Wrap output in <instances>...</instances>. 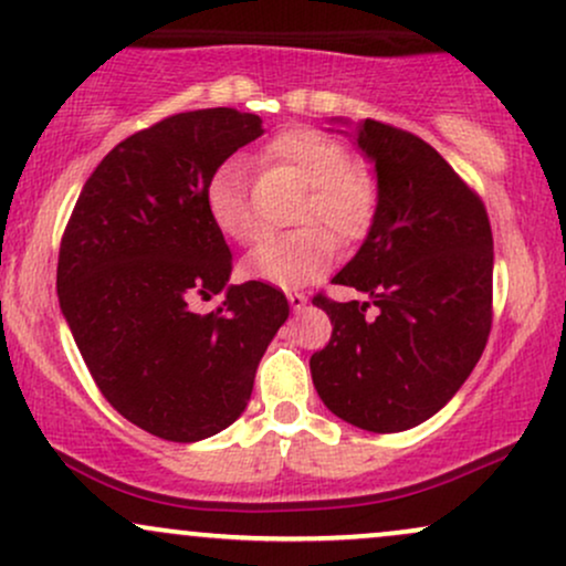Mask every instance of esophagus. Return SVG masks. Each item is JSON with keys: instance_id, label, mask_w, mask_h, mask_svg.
<instances>
[{"instance_id": "1", "label": "esophagus", "mask_w": 566, "mask_h": 566, "mask_svg": "<svg viewBox=\"0 0 566 566\" xmlns=\"http://www.w3.org/2000/svg\"><path fill=\"white\" fill-rule=\"evenodd\" d=\"M289 304L294 307V312H302L304 307H307V296L298 294V291H289Z\"/></svg>"}]
</instances>
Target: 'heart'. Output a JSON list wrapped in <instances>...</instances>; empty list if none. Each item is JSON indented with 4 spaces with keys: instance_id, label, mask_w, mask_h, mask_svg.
I'll use <instances>...</instances> for the list:
<instances>
[{
    "instance_id": "obj_1",
    "label": "heart",
    "mask_w": 566,
    "mask_h": 566,
    "mask_svg": "<svg viewBox=\"0 0 566 566\" xmlns=\"http://www.w3.org/2000/svg\"><path fill=\"white\" fill-rule=\"evenodd\" d=\"M270 164L291 169L307 182L298 222H310L291 232L268 235L245 256L243 270L254 281L281 285H304L328 268L334 256L335 232L338 241L355 243L368 235L376 219L378 188L376 179L360 164L349 161V150L334 137L296 126L272 137L264 148ZM203 203L211 224L235 243H249L259 235V217L251 203L249 182L238 164H222L209 177ZM317 221L328 223V233Z\"/></svg>"
}]
</instances>
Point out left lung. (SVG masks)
Instances as JSON below:
<instances>
[{
    "mask_svg": "<svg viewBox=\"0 0 566 566\" xmlns=\"http://www.w3.org/2000/svg\"><path fill=\"white\" fill-rule=\"evenodd\" d=\"M355 137L376 164L378 206L334 283L363 302L312 298L334 334L310 370L331 413L391 434L442 410L480 363L493 325V230L482 198L421 137L374 118Z\"/></svg>",
    "mask_w": 566,
    "mask_h": 566,
    "instance_id": "8db88e82",
    "label": "left lung"
}]
</instances>
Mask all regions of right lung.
<instances>
[{"label":"right lung","instance_id":"obj_1","mask_svg":"<svg viewBox=\"0 0 566 566\" xmlns=\"http://www.w3.org/2000/svg\"><path fill=\"white\" fill-rule=\"evenodd\" d=\"M262 132L254 113L206 108L126 137L84 182L60 241V310L86 368L161 440L228 429L289 317L275 285H228L232 254L203 203L209 177ZM222 290V305L195 310Z\"/></svg>","mask_w":566,"mask_h":566}]
</instances>
